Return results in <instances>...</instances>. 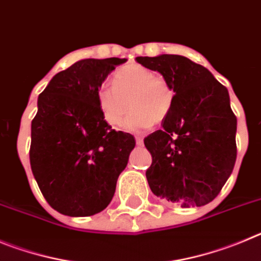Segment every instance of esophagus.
Here are the masks:
<instances>
[{"label": "esophagus", "mask_w": 261, "mask_h": 261, "mask_svg": "<svg viewBox=\"0 0 261 261\" xmlns=\"http://www.w3.org/2000/svg\"><path fill=\"white\" fill-rule=\"evenodd\" d=\"M135 140H136V144H138V145H142L143 144V138H142V136H136Z\"/></svg>", "instance_id": "34e87169"}]
</instances>
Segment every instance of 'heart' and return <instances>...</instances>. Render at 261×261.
Wrapping results in <instances>:
<instances>
[{
	"label": "heart",
	"instance_id": "b5f03b06",
	"mask_svg": "<svg viewBox=\"0 0 261 261\" xmlns=\"http://www.w3.org/2000/svg\"><path fill=\"white\" fill-rule=\"evenodd\" d=\"M98 109L108 125H121L128 105L133 113L125 122L130 131H143L161 123L169 116L174 100V91L163 76L140 65L119 70L114 86L101 84L96 92Z\"/></svg>",
	"mask_w": 261,
	"mask_h": 261
}]
</instances>
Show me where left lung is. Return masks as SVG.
I'll use <instances>...</instances> for the list:
<instances>
[{
	"instance_id": "8db88e82",
	"label": "left lung",
	"mask_w": 261,
	"mask_h": 261,
	"mask_svg": "<svg viewBox=\"0 0 261 261\" xmlns=\"http://www.w3.org/2000/svg\"><path fill=\"white\" fill-rule=\"evenodd\" d=\"M174 91L163 130L144 139L152 154L148 185L182 208L201 206L220 194L237 159V118L226 87L201 65L178 55L136 57Z\"/></svg>"
}]
</instances>
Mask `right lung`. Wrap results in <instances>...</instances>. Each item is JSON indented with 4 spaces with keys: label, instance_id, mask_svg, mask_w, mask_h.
Returning <instances> with one entry per match:
<instances>
[{
    "label": "right lung",
    "instance_id": "1",
    "mask_svg": "<svg viewBox=\"0 0 261 261\" xmlns=\"http://www.w3.org/2000/svg\"><path fill=\"white\" fill-rule=\"evenodd\" d=\"M126 58H87L56 74L37 98L30 163L49 205L62 215L101 212L116 192L135 139L112 128L96 92Z\"/></svg>",
    "mask_w": 261,
    "mask_h": 261
}]
</instances>
